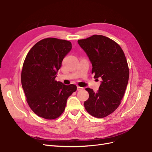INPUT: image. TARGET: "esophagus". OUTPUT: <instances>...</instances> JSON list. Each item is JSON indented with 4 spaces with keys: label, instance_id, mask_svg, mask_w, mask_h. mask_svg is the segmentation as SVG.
Here are the masks:
<instances>
[{
    "label": "esophagus",
    "instance_id": "1",
    "mask_svg": "<svg viewBox=\"0 0 152 152\" xmlns=\"http://www.w3.org/2000/svg\"><path fill=\"white\" fill-rule=\"evenodd\" d=\"M83 89H84L83 87H79V86H77V91H82V90H83Z\"/></svg>",
    "mask_w": 152,
    "mask_h": 152
}]
</instances>
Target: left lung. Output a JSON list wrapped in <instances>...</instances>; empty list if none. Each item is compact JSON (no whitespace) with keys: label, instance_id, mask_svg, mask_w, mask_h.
Here are the masks:
<instances>
[{"label":"left lung","instance_id":"left-lung-1","mask_svg":"<svg viewBox=\"0 0 152 152\" xmlns=\"http://www.w3.org/2000/svg\"><path fill=\"white\" fill-rule=\"evenodd\" d=\"M77 42L92 63L94 77L102 79L97 92L86 89L89 97L84 107L94 117H106L120 105L128 83L129 71L125 55L116 42L103 36L93 35Z\"/></svg>","mask_w":152,"mask_h":152}]
</instances>
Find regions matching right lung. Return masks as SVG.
I'll return each instance as SVG.
<instances>
[{"instance_id":"add662e5","label":"right lung","mask_w":152,"mask_h":152,"mask_svg":"<svg viewBox=\"0 0 152 152\" xmlns=\"http://www.w3.org/2000/svg\"><path fill=\"white\" fill-rule=\"evenodd\" d=\"M71 48L68 41L46 38L37 42L26 55L21 71L22 87L29 107L40 117H59L68 98L77 89L75 84L66 86L55 80Z\"/></svg>"}]
</instances>
